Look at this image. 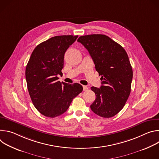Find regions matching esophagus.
I'll list each match as a JSON object with an SVG mask.
<instances>
[{"label":"esophagus","mask_w":159,"mask_h":159,"mask_svg":"<svg viewBox=\"0 0 159 159\" xmlns=\"http://www.w3.org/2000/svg\"><path fill=\"white\" fill-rule=\"evenodd\" d=\"M87 90H88V87L86 85H83V90H84V91H87Z\"/></svg>","instance_id":"obj_1"}]
</instances>
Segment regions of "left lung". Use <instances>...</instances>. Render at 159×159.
<instances>
[{
  "mask_svg": "<svg viewBox=\"0 0 159 159\" xmlns=\"http://www.w3.org/2000/svg\"><path fill=\"white\" fill-rule=\"evenodd\" d=\"M91 56L99 75L100 88L92 87L96 99L90 109L102 118L115 116L124 107L131 92L133 70L128 56L120 44L104 34L80 36Z\"/></svg>",
  "mask_w": 159,
  "mask_h": 159,
  "instance_id": "left-lung-1",
  "label": "left lung"
}]
</instances>
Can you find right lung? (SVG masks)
Returning a JSON list of instances; mask_svg holds the SVG:
<instances>
[{
    "label": "right lung",
    "mask_w": 159,
    "mask_h": 159,
    "mask_svg": "<svg viewBox=\"0 0 159 159\" xmlns=\"http://www.w3.org/2000/svg\"><path fill=\"white\" fill-rule=\"evenodd\" d=\"M78 36L52 37L34 48L26 68L28 92L36 109L43 115L55 118L64 113L72 100L83 90L82 86L60 82L64 55Z\"/></svg>",
    "instance_id": "1"
}]
</instances>
